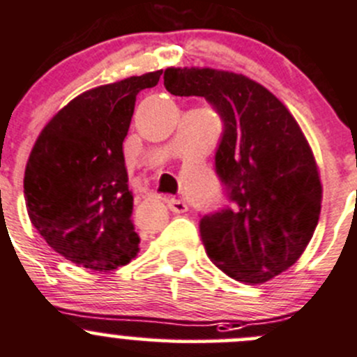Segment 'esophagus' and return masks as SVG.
<instances>
[{"instance_id":"1","label":"esophagus","mask_w":357,"mask_h":357,"mask_svg":"<svg viewBox=\"0 0 357 357\" xmlns=\"http://www.w3.org/2000/svg\"><path fill=\"white\" fill-rule=\"evenodd\" d=\"M168 208H170V211L174 213H185L187 211V204L183 203L182 199H175V197H172V199H168Z\"/></svg>"}]
</instances>
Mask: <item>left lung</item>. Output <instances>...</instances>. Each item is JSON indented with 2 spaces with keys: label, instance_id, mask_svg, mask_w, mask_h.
Instances as JSON below:
<instances>
[{
  "label": "left lung",
  "instance_id": "8db88e82",
  "mask_svg": "<svg viewBox=\"0 0 357 357\" xmlns=\"http://www.w3.org/2000/svg\"><path fill=\"white\" fill-rule=\"evenodd\" d=\"M174 96H201L223 120L215 156L230 208L204 215L208 258L234 280L264 284L289 270L313 237L321 211L318 165L284 102L242 73L170 67Z\"/></svg>",
  "mask_w": 357,
  "mask_h": 357
}]
</instances>
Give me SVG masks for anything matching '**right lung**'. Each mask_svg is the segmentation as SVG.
Returning a JSON list of instances; mask_svg holds the SVG:
<instances>
[{"instance_id": "add662e5", "label": "right lung", "mask_w": 357, "mask_h": 357, "mask_svg": "<svg viewBox=\"0 0 357 357\" xmlns=\"http://www.w3.org/2000/svg\"><path fill=\"white\" fill-rule=\"evenodd\" d=\"M163 70L73 98L39 134L24 177L29 218L50 248L77 266L116 270L139 252L123 139L135 96Z\"/></svg>"}]
</instances>
